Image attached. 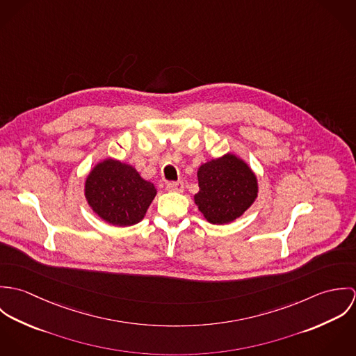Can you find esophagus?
Wrapping results in <instances>:
<instances>
[{"instance_id":"esophagus-1","label":"esophagus","mask_w":356,"mask_h":356,"mask_svg":"<svg viewBox=\"0 0 356 356\" xmlns=\"http://www.w3.org/2000/svg\"><path fill=\"white\" fill-rule=\"evenodd\" d=\"M184 189H185V185H184L182 181L167 184V191L168 192H178V193H181V192H184Z\"/></svg>"}]
</instances>
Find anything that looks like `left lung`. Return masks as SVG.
I'll return each instance as SVG.
<instances>
[{
	"label": "left lung",
	"mask_w": 356,
	"mask_h": 356,
	"mask_svg": "<svg viewBox=\"0 0 356 356\" xmlns=\"http://www.w3.org/2000/svg\"><path fill=\"white\" fill-rule=\"evenodd\" d=\"M197 179L200 191L195 195V203L204 218L213 225L236 220L257 197L254 171L233 153L202 164Z\"/></svg>",
	"instance_id": "1"
}]
</instances>
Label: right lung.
Listing matches in <instances>:
<instances>
[{
    "instance_id": "right-lung-1",
    "label": "right lung",
    "mask_w": 356,
    "mask_h": 356,
    "mask_svg": "<svg viewBox=\"0 0 356 356\" xmlns=\"http://www.w3.org/2000/svg\"><path fill=\"white\" fill-rule=\"evenodd\" d=\"M156 196L153 184L138 171L115 159L96 164L85 182V197L109 225L131 226L141 222Z\"/></svg>"
}]
</instances>
